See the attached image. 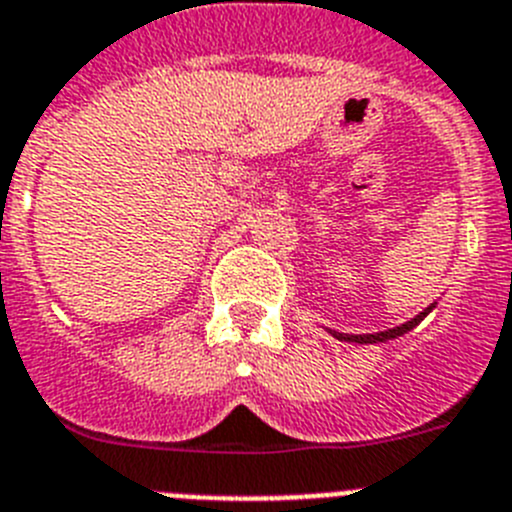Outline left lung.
<instances>
[{
  "instance_id": "8db88e82",
  "label": "left lung",
  "mask_w": 512,
  "mask_h": 512,
  "mask_svg": "<svg viewBox=\"0 0 512 512\" xmlns=\"http://www.w3.org/2000/svg\"><path fill=\"white\" fill-rule=\"evenodd\" d=\"M433 307H436V305L425 307V310L420 312V315H415L413 320L397 325V328L382 330V333H366V336H348V333H333V330H330V333H333V336H336L338 341H351V343H384V341H392V338H397V336H402V333H408V330H413L415 325H418L420 320H423L425 315H428V312L433 310Z\"/></svg>"
}]
</instances>
